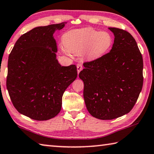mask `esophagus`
Returning <instances> with one entry per match:
<instances>
[{"label": "esophagus", "mask_w": 154, "mask_h": 154, "mask_svg": "<svg viewBox=\"0 0 154 154\" xmlns=\"http://www.w3.org/2000/svg\"><path fill=\"white\" fill-rule=\"evenodd\" d=\"M83 64L82 63H78L77 64V69L78 74L79 73L80 71L83 69Z\"/></svg>", "instance_id": "1"}]
</instances>
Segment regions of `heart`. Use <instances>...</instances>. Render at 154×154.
I'll list each match as a JSON object with an SVG mask.
<instances>
[{
    "instance_id": "heart-1",
    "label": "heart",
    "mask_w": 154,
    "mask_h": 154,
    "mask_svg": "<svg viewBox=\"0 0 154 154\" xmlns=\"http://www.w3.org/2000/svg\"><path fill=\"white\" fill-rule=\"evenodd\" d=\"M112 41L110 33L89 27L70 31L63 38V44L69 52L80 54L84 51L90 59L99 58L107 52Z\"/></svg>"
}]
</instances>
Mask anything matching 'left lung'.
Returning a JSON list of instances; mask_svg holds the SVG:
<instances>
[{"label": "left lung", "instance_id": "obj_1", "mask_svg": "<svg viewBox=\"0 0 154 154\" xmlns=\"http://www.w3.org/2000/svg\"><path fill=\"white\" fill-rule=\"evenodd\" d=\"M114 40L110 52L83 63L79 77L84 83L83 97L91 116L112 120L132 110L141 91L143 63L131 33L109 27Z\"/></svg>", "mask_w": 154, "mask_h": 154}]
</instances>
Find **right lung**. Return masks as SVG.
Listing matches in <instances>:
<instances>
[{
	"mask_svg": "<svg viewBox=\"0 0 154 154\" xmlns=\"http://www.w3.org/2000/svg\"><path fill=\"white\" fill-rule=\"evenodd\" d=\"M66 23L37 27L22 35L8 60L7 88L19 113L46 121L60 112L64 92L77 76L75 65L61 66L53 34Z\"/></svg>",
	"mask_w": 154,
	"mask_h": 154,
	"instance_id": "obj_1",
	"label": "right lung"
}]
</instances>
